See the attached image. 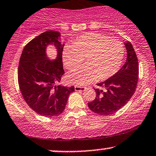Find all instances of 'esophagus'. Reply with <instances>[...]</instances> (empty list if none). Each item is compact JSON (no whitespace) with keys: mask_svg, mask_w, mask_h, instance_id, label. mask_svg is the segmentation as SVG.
Masks as SVG:
<instances>
[{"mask_svg":"<svg viewBox=\"0 0 156 156\" xmlns=\"http://www.w3.org/2000/svg\"><path fill=\"white\" fill-rule=\"evenodd\" d=\"M86 86H75V90L76 91H83V90H86Z\"/></svg>","mask_w":156,"mask_h":156,"instance_id":"1","label":"esophagus"}]
</instances>
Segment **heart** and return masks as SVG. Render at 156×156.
Wrapping results in <instances>:
<instances>
[{"mask_svg":"<svg viewBox=\"0 0 156 156\" xmlns=\"http://www.w3.org/2000/svg\"><path fill=\"white\" fill-rule=\"evenodd\" d=\"M124 47L117 39L109 38L105 34L90 33L82 35L66 45L62 53L64 66L70 73L67 79L70 83L84 86L98 78L106 80L115 75L122 66Z\"/></svg>","mask_w":156,"mask_h":156,"instance_id":"obj_1","label":"heart"}]
</instances>
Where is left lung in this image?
<instances>
[{
    "mask_svg": "<svg viewBox=\"0 0 156 156\" xmlns=\"http://www.w3.org/2000/svg\"><path fill=\"white\" fill-rule=\"evenodd\" d=\"M125 44L127 52L125 64L115 75L97 84L101 88H94L95 99L88 103L94 113L101 115L115 113L129 101L135 91L139 77L138 60L131 43Z\"/></svg>",
    "mask_w": 156,
    "mask_h": 156,
    "instance_id": "1",
    "label": "left lung"
}]
</instances>
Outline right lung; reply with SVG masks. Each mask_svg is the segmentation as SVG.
Segmentation results:
<instances>
[{
    "label": "right lung",
    "instance_id": "right-lung-1",
    "mask_svg": "<svg viewBox=\"0 0 156 156\" xmlns=\"http://www.w3.org/2000/svg\"><path fill=\"white\" fill-rule=\"evenodd\" d=\"M58 31L48 30L27 43L21 53L18 68V82L23 99L29 107L43 117H52L64 111L73 86H57L65 72L62 65L63 44ZM53 44L58 58L51 61L45 54L46 47Z\"/></svg>",
    "mask_w": 156,
    "mask_h": 156
}]
</instances>
